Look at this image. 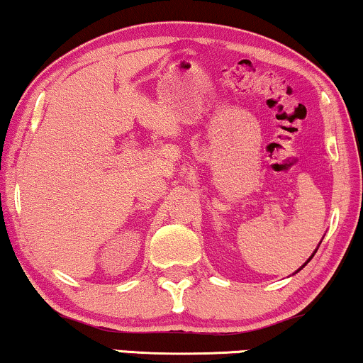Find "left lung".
<instances>
[{
    "label": "left lung",
    "instance_id": "8db88e82",
    "mask_svg": "<svg viewBox=\"0 0 363 363\" xmlns=\"http://www.w3.org/2000/svg\"><path fill=\"white\" fill-rule=\"evenodd\" d=\"M316 250H318V248H316ZM316 250H314V253H316ZM314 253H313V255H311V257H309V259H308V262L313 259V257H314ZM308 262H306V264H308ZM306 264H304V265H306ZM304 265H303V267H304ZM303 267H301V269H303ZM301 269H299V270H301Z\"/></svg>",
    "mask_w": 363,
    "mask_h": 363
}]
</instances>
